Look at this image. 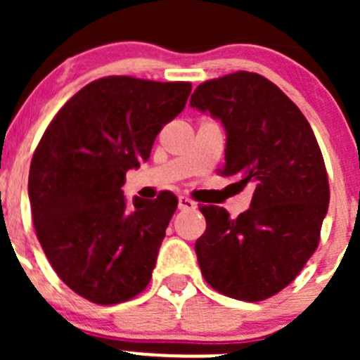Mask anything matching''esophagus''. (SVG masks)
Returning <instances> with one entry per match:
<instances>
[{
  "instance_id": "obj_1",
  "label": "esophagus",
  "mask_w": 360,
  "mask_h": 360,
  "mask_svg": "<svg viewBox=\"0 0 360 360\" xmlns=\"http://www.w3.org/2000/svg\"><path fill=\"white\" fill-rule=\"evenodd\" d=\"M177 207H179L181 210H191V209H195V207H197V203L191 200V198L181 195V197L177 198Z\"/></svg>"
}]
</instances>
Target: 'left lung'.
I'll list each match as a JSON object with an SVG mask.
<instances>
[{"mask_svg":"<svg viewBox=\"0 0 360 360\" xmlns=\"http://www.w3.org/2000/svg\"><path fill=\"white\" fill-rule=\"evenodd\" d=\"M190 106L226 130L223 176L254 184L237 219L203 205L207 230L195 244L210 288L242 301H263L289 285L319 245L328 214L324 158L303 112L277 85L238 71L197 86Z\"/></svg>","mask_w":360,"mask_h":360,"instance_id":"left-lung-1","label":"left lung"}]
</instances>
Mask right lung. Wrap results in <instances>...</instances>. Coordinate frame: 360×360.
I'll return each mask as SVG.
<instances>
[{"mask_svg": "<svg viewBox=\"0 0 360 360\" xmlns=\"http://www.w3.org/2000/svg\"><path fill=\"white\" fill-rule=\"evenodd\" d=\"M190 92L188 82L96 79L64 104L32 155L27 191L39 244L60 281L92 303H122L150 284L177 198L163 191L129 203L122 186Z\"/></svg>", "mask_w": 360, "mask_h": 360, "instance_id": "right-lung-1", "label": "right lung"}]
</instances>
